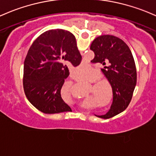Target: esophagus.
<instances>
[{
	"instance_id": "esophagus-1",
	"label": "esophagus",
	"mask_w": 156,
	"mask_h": 156,
	"mask_svg": "<svg viewBox=\"0 0 156 156\" xmlns=\"http://www.w3.org/2000/svg\"><path fill=\"white\" fill-rule=\"evenodd\" d=\"M87 91H81V95H82L83 96H86L87 94Z\"/></svg>"
}]
</instances>
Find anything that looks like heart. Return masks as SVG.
I'll return each mask as SVG.
<instances>
[{"instance_id": "obj_1", "label": "heart", "mask_w": 156, "mask_h": 156, "mask_svg": "<svg viewBox=\"0 0 156 156\" xmlns=\"http://www.w3.org/2000/svg\"><path fill=\"white\" fill-rule=\"evenodd\" d=\"M100 75L98 72H93L84 74V75H78L73 80V87L81 90H87L94 83L99 81Z\"/></svg>"}]
</instances>
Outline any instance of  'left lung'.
I'll use <instances>...</instances> for the list:
<instances>
[{
  "instance_id": "left-lung-1",
  "label": "left lung",
  "mask_w": 156,
  "mask_h": 156,
  "mask_svg": "<svg viewBox=\"0 0 156 156\" xmlns=\"http://www.w3.org/2000/svg\"><path fill=\"white\" fill-rule=\"evenodd\" d=\"M96 49L104 66L102 72L106 76L103 87L105 91L95 94L96 102L91 107L93 115L101 120L117 118L129 108L134 96L137 83V73L133 58L128 47L108 37H100L91 45Z\"/></svg>"
}]
</instances>
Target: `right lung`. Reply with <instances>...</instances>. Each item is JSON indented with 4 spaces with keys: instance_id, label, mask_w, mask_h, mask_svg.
Wrapping results in <instances>:
<instances>
[{
    "instance_id": "add662e5",
    "label": "right lung",
    "mask_w": 156,
    "mask_h": 156,
    "mask_svg": "<svg viewBox=\"0 0 156 156\" xmlns=\"http://www.w3.org/2000/svg\"><path fill=\"white\" fill-rule=\"evenodd\" d=\"M72 48L71 44L45 42L26 57L23 86L26 98L41 121L51 126L71 123L80 100L77 95L66 94L69 75L61 60Z\"/></svg>"
}]
</instances>
